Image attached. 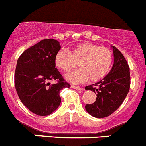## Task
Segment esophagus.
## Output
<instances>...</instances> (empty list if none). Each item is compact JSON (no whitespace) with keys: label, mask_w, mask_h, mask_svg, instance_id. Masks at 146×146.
I'll return each mask as SVG.
<instances>
[{"label":"esophagus","mask_w":146,"mask_h":146,"mask_svg":"<svg viewBox=\"0 0 146 146\" xmlns=\"http://www.w3.org/2000/svg\"><path fill=\"white\" fill-rule=\"evenodd\" d=\"M71 88H73V89H78V90H81V89H82V88L80 87V86H74V85H71Z\"/></svg>","instance_id":"1"}]
</instances>
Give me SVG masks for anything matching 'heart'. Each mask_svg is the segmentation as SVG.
Returning a JSON list of instances; mask_svg holds the SVG:
<instances>
[{
  "label": "heart",
  "mask_w": 146,
  "mask_h": 146,
  "mask_svg": "<svg viewBox=\"0 0 146 146\" xmlns=\"http://www.w3.org/2000/svg\"><path fill=\"white\" fill-rule=\"evenodd\" d=\"M55 65L59 69L69 71L78 65L80 68L68 73L67 81L81 84L90 78L92 81L102 79L106 76L113 62V54L109 48L91 43L80 44L70 52L61 49L55 56Z\"/></svg>",
  "instance_id": "obj_1"
}]
</instances>
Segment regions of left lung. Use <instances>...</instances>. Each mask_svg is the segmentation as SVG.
<instances>
[{
	"label": "left lung",
	"instance_id": "8db88e82",
	"mask_svg": "<svg viewBox=\"0 0 146 146\" xmlns=\"http://www.w3.org/2000/svg\"><path fill=\"white\" fill-rule=\"evenodd\" d=\"M114 62L111 71L101 81L85 87L97 94L95 102L85 106L88 113L95 118L107 117L122 104L130 87L129 67L124 55L113 46Z\"/></svg>",
	"mask_w": 146,
	"mask_h": 146
}]
</instances>
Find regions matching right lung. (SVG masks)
Masks as SVG:
<instances>
[{"label": "right lung", "mask_w": 146, "mask_h": 146, "mask_svg": "<svg viewBox=\"0 0 146 146\" xmlns=\"http://www.w3.org/2000/svg\"><path fill=\"white\" fill-rule=\"evenodd\" d=\"M60 42L44 39L26 49L17 62L14 84L19 99L36 115L45 116L56 111L61 102L60 92L70 84L55 68ZM57 80L52 85L50 80Z\"/></svg>", "instance_id": "1"}]
</instances>
